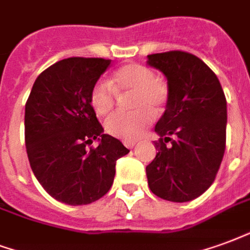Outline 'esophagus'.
Wrapping results in <instances>:
<instances>
[{
    "label": "esophagus",
    "mask_w": 250,
    "mask_h": 250,
    "mask_svg": "<svg viewBox=\"0 0 250 250\" xmlns=\"http://www.w3.org/2000/svg\"><path fill=\"white\" fill-rule=\"evenodd\" d=\"M123 144H125L127 148H134V146L136 144V142H135V140H125Z\"/></svg>",
    "instance_id": "obj_1"
}]
</instances>
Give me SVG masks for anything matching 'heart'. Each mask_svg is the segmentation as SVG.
Here are the masks:
<instances>
[{
  "instance_id": "1",
  "label": "heart",
  "mask_w": 250,
  "mask_h": 250,
  "mask_svg": "<svg viewBox=\"0 0 250 250\" xmlns=\"http://www.w3.org/2000/svg\"><path fill=\"white\" fill-rule=\"evenodd\" d=\"M131 94L128 106L132 111H119L104 122L107 134L123 140L139 138L152 123L155 114L166 110L169 90L162 79L147 66L140 63H127L115 71L111 86L106 82H97L90 90V104L97 115L104 116L114 110L118 95Z\"/></svg>"
}]
</instances>
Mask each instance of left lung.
I'll list each match as a JSON object with an SVG mask.
<instances>
[{"mask_svg": "<svg viewBox=\"0 0 250 250\" xmlns=\"http://www.w3.org/2000/svg\"><path fill=\"white\" fill-rule=\"evenodd\" d=\"M148 64L163 71L169 90L155 125L158 153L146 167L149 189L164 200L191 201L212 186L223 162L227 99L216 74L191 53L151 54Z\"/></svg>", "mask_w": 250, "mask_h": 250, "instance_id": "left-lung-1", "label": "left lung"}]
</instances>
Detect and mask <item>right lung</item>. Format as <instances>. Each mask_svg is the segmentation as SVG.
I'll list each match as a JSON object with an SVG mask.
<instances>
[{"label": "right lung", "instance_id": "right-lung-1", "mask_svg": "<svg viewBox=\"0 0 250 250\" xmlns=\"http://www.w3.org/2000/svg\"><path fill=\"white\" fill-rule=\"evenodd\" d=\"M110 59L71 57L38 75L25 106L31 171L47 193L68 205L90 204L110 191L116 160L130 152L103 134L90 90ZM100 139L98 147L91 143Z\"/></svg>", "mask_w": 250, "mask_h": 250}]
</instances>
